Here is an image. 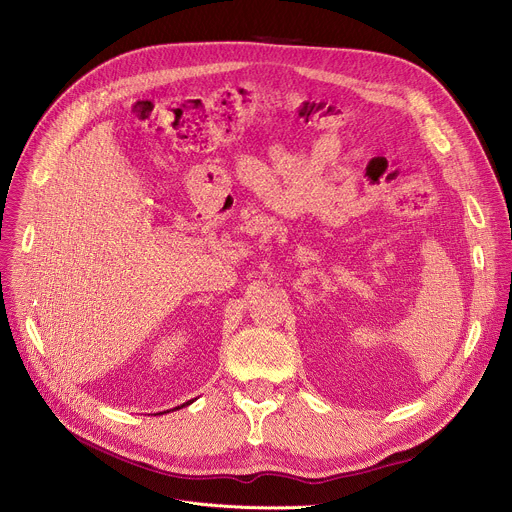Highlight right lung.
<instances>
[{"label":"right lung","instance_id":"add662e5","mask_svg":"<svg viewBox=\"0 0 512 512\" xmlns=\"http://www.w3.org/2000/svg\"><path fill=\"white\" fill-rule=\"evenodd\" d=\"M188 404H192V402H186V404H182V406H178V408H174V410H180V408H184V406H188Z\"/></svg>","mask_w":512,"mask_h":512}]
</instances>
